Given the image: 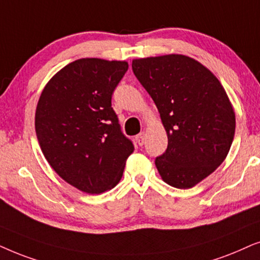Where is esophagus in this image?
<instances>
[{"instance_id":"esophagus-1","label":"esophagus","mask_w":260,"mask_h":260,"mask_svg":"<svg viewBox=\"0 0 260 260\" xmlns=\"http://www.w3.org/2000/svg\"><path fill=\"white\" fill-rule=\"evenodd\" d=\"M145 137H146L145 132H141L140 134H138V136L136 137V140H137V143H138V145H139V146H143V145H144Z\"/></svg>"}]
</instances>
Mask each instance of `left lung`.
Segmentation results:
<instances>
[{
    "label": "left lung",
    "instance_id": "1",
    "mask_svg": "<svg viewBox=\"0 0 260 260\" xmlns=\"http://www.w3.org/2000/svg\"><path fill=\"white\" fill-rule=\"evenodd\" d=\"M134 75L153 100L168 134V148L155 158L169 185L189 189L227 157L235 114L215 76L182 54L134 59Z\"/></svg>",
    "mask_w": 260,
    "mask_h": 260
}]
</instances>
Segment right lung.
I'll list each match as a JSON object with an SVG mask.
<instances>
[{"label": "right lung", "instance_id": "right-lung-1", "mask_svg": "<svg viewBox=\"0 0 260 260\" xmlns=\"http://www.w3.org/2000/svg\"><path fill=\"white\" fill-rule=\"evenodd\" d=\"M126 61L83 58L57 72L41 92L36 132L52 169L86 193L120 182L134 145L121 131L112 107Z\"/></svg>", "mask_w": 260, "mask_h": 260}]
</instances>
